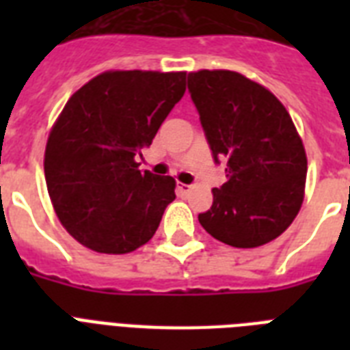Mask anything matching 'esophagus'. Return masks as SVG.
<instances>
[{
    "instance_id": "esophagus-1",
    "label": "esophagus",
    "mask_w": 350,
    "mask_h": 350,
    "mask_svg": "<svg viewBox=\"0 0 350 350\" xmlns=\"http://www.w3.org/2000/svg\"><path fill=\"white\" fill-rule=\"evenodd\" d=\"M176 189H178V194L185 196V194H189V192H191L192 187L187 185V183H178V187H176Z\"/></svg>"
}]
</instances>
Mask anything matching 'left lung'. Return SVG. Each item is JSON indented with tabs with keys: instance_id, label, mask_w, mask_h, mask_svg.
<instances>
[{
	"instance_id": "left-lung-1",
	"label": "left lung",
	"mask_w": 350,
	"mask_h": 350,
	"mask_svg": "<svg viewBox=\"0 0 350 350\" xmlns=\"http://www.w3.org/2000/svg\"><path fill=\"white\" fill-rule=\"evenodd\" d=\"M187 85L214 161L227 172L200 224L238 249L269 243L304 202L307 156L293 120L272 92L232 70L191 72Z\"/></svg>"
}]
</instances>
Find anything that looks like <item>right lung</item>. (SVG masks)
<instances>
[{
	"instance_id": "1",
	"label": "right lung",
	"mask_w": 350,
	"mask_h": 350,
	"mask_svg": "<svg viewBox=\"0 0 350 350\" xmlns=\"http://www.w3.org/2000/svg\"><path fill=\"white\" fill-rule=\"evenodd\" d=\"M185 72H103L72 94L45 148L54 211L79 243L126 254L147 243L174 202L176 181L139 170L172 107L185 94Z\"/></svg>"
}]
</instances>
